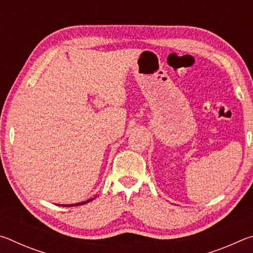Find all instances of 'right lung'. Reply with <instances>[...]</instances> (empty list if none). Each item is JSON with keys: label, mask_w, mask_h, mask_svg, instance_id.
Wrapping results in <instances>:
<instances>
[{"label": "right lung", "mask_w": 253, "mask_h": 253, "mask_svg": "<svg viewBox=\"0 0 253 253\" xmlns=\"http://www.w3.org/2000/svg\"><path fill=\"white\" fill-rule=\"evenodd\" d=\"M93 199H89L87 201H84V202H79V203H76V204H62V207H77V205H84L85 203L90 202V201H92Z\"/></svg>", "instance_id": "1"}]
</instances>
